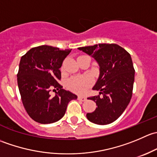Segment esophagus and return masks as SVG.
Segmentation results:
<instances>
[{"label": "esophagus", "instance_id": "obj_1", "mask_svg": "<svg viewBox=\"0 0 157 157\" xmlns=\"http://www.w3.org/2000/svg\"><path fill=\"white\" fill-rule=\"evenodd\" d=\"M78 99L79 100L84 102V101L86 100V98L85 97V96H78Z\"/></svg>", "mask_w": 157, "mask_h": 157}]
</instances>
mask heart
Segmentation results:
<instances>
[{
    "instance_id": "heart-1",
    "label": "heart",
    "mask_w": 157,
    "mask_h": 157,
    "mask_svg": "<svg viewBox=\"0 0 157 157\" xmlns=\"http://www.w3.org/2000/svg\"><path fill=\"white\" fill-rule=\"evenodd\" d=\"M93 80L89 76H80L71 78L67 81L70 90L77 93H83L92 85Z\"/></svg>"
}]
</instances>
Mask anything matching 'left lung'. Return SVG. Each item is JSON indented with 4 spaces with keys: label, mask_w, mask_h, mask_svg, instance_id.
Instances as JSON below:
<instances>
[{
    "label": "left lung",
    "mask_w": 157,
    "mask_h": 157,
    "mask_svg": "<svg viewBox=\"0 0 157 157\" xmlns=\"http://www.w3.org/2000/svg\"><path fill=\"white\" fill-rule=\"evenodd\" d=\"M78 49L93 57L99 66V78L93 90L103 96L88 98L97 107L86 114V118L94 124L112 123L125 110L132 96L135 71L131 55L116 44H99Z\"/></svg>",
    "instance_id": "obj_1"
}]
</instances>
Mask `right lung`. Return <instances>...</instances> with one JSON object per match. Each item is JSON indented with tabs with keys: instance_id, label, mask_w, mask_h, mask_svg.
<instances>
[{
	"instance_id": "right-lung-1",
	"label": "right lung",
	"mask_w": 157,
	"mask_h": 157,
	"mask_svg": "<svg viewBox=\"0 0 157 157\" xmlns=\"http://www.w3.org/2000/svg\"><path fill=\"white\" fill-rule=\"evenodd\" d=\"M71 49L60 50L41 45L28 51L20 59L17 83L24 108L30 118L40 124L58 121L64 115L67 104L77 96L62 89L60 68ZM52 89L58 92L50 95Z\"/></svg>"
}]
</instances>
